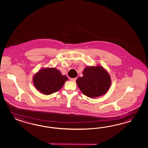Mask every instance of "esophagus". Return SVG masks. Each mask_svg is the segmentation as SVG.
<instances>
[{"label":"esophagus","mask_w":148,"mask_h":148,"mask_svg":"<svg viewBox=\"0 0 148 148\" xmlns=\"http://www.w3.org/2000/svg\"><path fill=\"white\" fill-rule=\"evenodd\" d=\"M76 80V78H71V80L73 81V82H75Z\"/></svg>","instance_id":"1"}]
</instances>
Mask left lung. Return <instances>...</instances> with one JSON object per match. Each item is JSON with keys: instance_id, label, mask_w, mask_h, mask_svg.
Here are the masks:
<instances>
[{"instance_id": "1", "label": "left lung", "mask_w": 148, "mask_h": 148, "mask_svg": "<svg viewBox=\"0 0 148 148\" xmlns=\"http://www.w3.org/2000/svg\"><path fill=\"white\" fill-rule=\"evenodd\" d=\"M83 76L76 82L82 93L87 97L94 98L106 94L111 85V76L102 66H88L82 72Z\"/></svg>"}]
</instances>
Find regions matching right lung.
Listing matches in <instances>:
<instances>
[{"instance_id": "right-lung-1", "label": "right lung", "mask_w": 148, "mask_h": 148, "mask_svg": "<svg viewBox=\"0 0 148 148\" xmlns=\"http://www.w3.org/2000/svg\"><path fill=\"white\" fill-rule=\"evenodd\" d=\"M67 77L63 75L56 68H44L33 76V83L37 90L45 95H50L61 89Z\"/></svg>"}]
</instances>
